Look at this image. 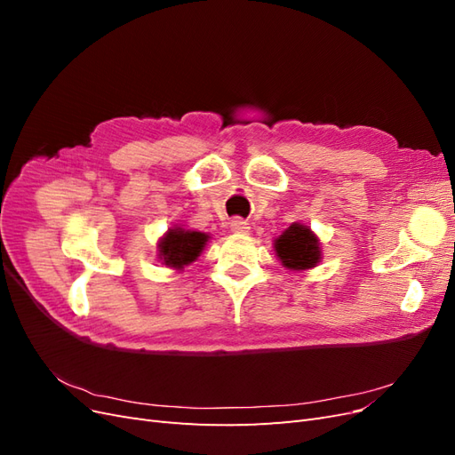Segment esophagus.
I'll return each mask as SVG.
<instances>
[{"instance_id":"1","label":"esophagus","mask_w":455,"mask_h":455,"mask_svg":"<svg viewBox=\"0 0 455 455\" xmlns=\"http://www.w3.org/2000/svg\"><path fill=\"white\" fill-rule=\"evenodd\" d=\"M249 229H251V226H249V222H246V220H243V218H233L231 220V231L249 233Z\"/></svg>"}]
</instances>
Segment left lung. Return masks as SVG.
<instances>
[{
  "instance_id": "8db88e82",
  "label": "left lung",
  "mask_w": 455,
  "mask_h": 455,
  "mask_svg": "<svg viewBox=\"0 0 455 455\" xmlns=\"http://www.w3.org/2000/svg\"><path fill=\"white\" fill-rule=\"evenodd\" d=\"M275 252L281 264L288 269L304 271L311 269L321 261V244L315 233L301 224H292L283 231V235L275 239Z\"/></svg>"
}]
</instances>
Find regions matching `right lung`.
Masks as SVG:
<instances>
[{"instance_id": "1", "label": "right lung", "mask_w": 455, "mask_h": 455, "mask_svg": "<svg viewBox=\"0 0 455 455\" xmlns=\"http://www.w3.org/2000/svg\"><path fill=\"white\" fill-rule=\"evenodd\" d=\"M206 241H209L206 233L172 228L164 233V237L159 241L157 256L167 267L184 269V266H189L191 261H196L199 258Z\"/></svg>"}]
</instances>
